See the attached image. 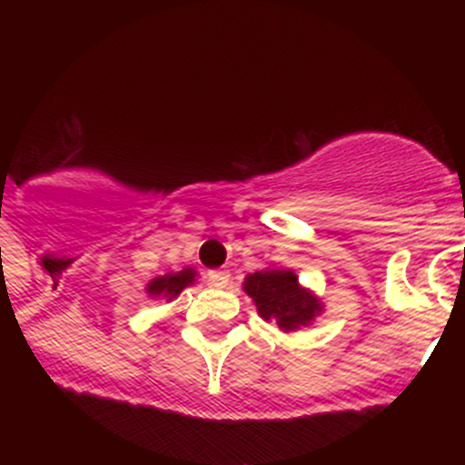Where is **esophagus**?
Listing matches in <instances>:
<instances>
[{
	"label": "esophagus",
	"mask_w": 465,
	"mask_h": 465,
	"mask_svg": "<svg viewBox=\"0 0 465 465\" xmlns=\"http://www.w3.org/2000/svg\"><path fill=\"white\" fill-rule=\"evenodd\" d=\"M207 282L212 283V286H216V289H223L230 282V272H225V270H209Z\"/></svg>",
	"instance_id": "34e87169"
}]
</instances>
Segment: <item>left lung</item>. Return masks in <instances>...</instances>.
<instances>
[{"label":"left lung","instance_id":"left-lung-1","mask_svg":"<svg viewBox=\"0 0 465 465\" xmlns=\"http://www.w3.org/2000/svg\"><path fill=\"white\" fill-rule=\"evenodd\" d=\"M244 291L253 298L262 319H277L279 328L295 331L322 312V302L305 289L291 270H262L246 277Z\"/></svg>","mask_w":465,"mask_h":465}]
</instances>
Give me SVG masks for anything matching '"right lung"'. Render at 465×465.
I'll list each match as a JSON object with an SVG mask.
<instances>
[{"instance_id":"obj_1","label":"right lung","mask_w":465,"mask_h":465,"mask_svg":"<svg viewBox=\"0 0 465 465\" xmlns=\"http://www.w3.org/2000/svg\"><path fill=\"white\" fill-rule=\"evenodd\" d=\"M195 279V272L193 270H182L176 274H165V277H158L149 283V293L151 295H163V298H174V295L182 293L188 283Z\"/></svg>"}]
</instances>
